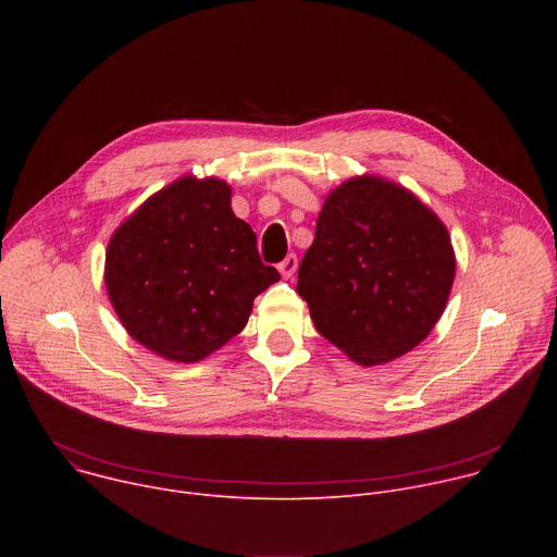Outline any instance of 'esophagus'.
I'll use <instances>...</instances> for the list:
<instances>
[{
  "instance_id": "1",
  "label": "esophagus",
  "mask_w": 557,
  "mask_h": 557,
  "mask_svg": "<svg viewBox=\"0 0 557 557\" xmlns=\"http://www.w3.org/2000/svg\"><path fill=\"white\" fill-rule=\"evenodd\" d=\"M280 273H282V277H293L295 275V271H297V256L295 253H290V256H286L282 262H280Z\"/></svg>"
}]
</instances>
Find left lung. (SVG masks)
Wrapping results in <instances>:
<instances>
[{
    "label": "left lung",
    "instance_id": "1",
    "mask_svg": "<svg viewBox=\"0 0 557 557\" xmlns=\"http://www.w3.org/2000/svg\"><path fill=\"white\" fill-rule=\"evenodd\" d=\"M454 273L441 218L401 185L357 176L329 194L297 293L317 333L352 361L379 366L430 335Z\"/></svg>",
    "mask_w": 557,
    "mask_h": 557
}]
</instances>
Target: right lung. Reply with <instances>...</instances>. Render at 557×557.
<instances>
[{
	"label": "right lung",
	"mask_w": 557,
	"mask_h": 557,
	"mask_svg": "<svg viewBox=\"0 0 557 557\" xmlns=\"http://www.w3.org/2000/svg\"><path fill=\"white\" fill-rule=\"evenodd\" d=\"M280 280L235 218L231 187L183 176L112 235L106 286L125 331L151 352L194 363L240 333L253 299Z\"/></svg>",
	"instance_id": "obj_1"
}]
</instances>
